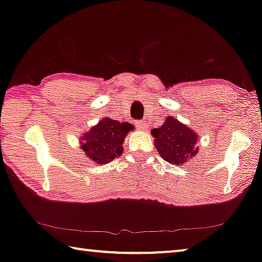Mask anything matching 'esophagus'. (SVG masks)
Listing matches in <instances>:
<instances>
[{"label":"esophagus","instance_id":"1","mask_svg":"<svg viewBox=\"0 0 262 262\" xmlns=\"http://www.w3.org/2000/svg\"><path fill=\"white\" fill-rule=\"evenodd\" d=\"M135 125L139 128V130H145L146 128V124L144 123V120H136Z\"/></svg>","mask_w":262,"mask_h":262}]
</instances>
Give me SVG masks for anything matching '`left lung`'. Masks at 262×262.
Instances as JSON below:
<instances>
[{
  "mask_svg": "<svg viewBox=\"0 0 262 262\" xmlns=\"http://www.w3.org/2000/svg\"><path fill=\"white\" fill-rule=\"evenodd\" d=\"M151 135L155 148L168 163L181 166L198 154V134L173 116L167 117L162 126L152 128Z\"/></svg>",
  "mask_w": 262,
  "mask_h": 262,
  "instance_id": "left-lung-1",
  "label": "left lung"
}]
</instances>
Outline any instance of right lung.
<instances>
[{
	"mask_svg": "<svg viewBox=\"0 0 262 262\" xmlns=\"http://www.w3.org/2000/svg\"><path fill=\"white\" fill-rule=\"evenodd\" d=\"M131 130L135 127L130 123L103 118L81 137V149L94 163H108L121 155L124 139Z\"/></svg>",
	"mask_w": 262,
	"mask_h": 262,
	"instance_id": "obj_1",
	"label": "right lung"
}]
</instances>
